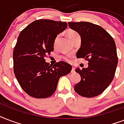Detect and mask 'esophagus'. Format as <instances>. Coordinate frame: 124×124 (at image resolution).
Wrapping results in <instances>:
<instances>
[{"label":"esophagus","mask_w":124,"mask_h":124,"mask_svg":"<svg viewBox=\"0 0 124 124\" xmlns=\"http://www.w3.org/2000/svg\"><path fill=\"white\" fill-rule=\"evenodd\" d=\"M75 72V68L74 67H72V70H71V72Z\"/></svg>","instance_id":"obj_1"}]
</instances>
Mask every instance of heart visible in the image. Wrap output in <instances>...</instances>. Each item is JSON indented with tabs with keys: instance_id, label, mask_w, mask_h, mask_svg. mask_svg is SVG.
Here are the masks:
<instances>
[{
	"instance_id": "heart-1",
	"label": "heart",
	"mask_w": 124,
	"mask_h": 124,
	"mask_svg": "<svg viewBox=\"0 0 124 124\" xmlns=\"http://www.w3.org/2000/svg\"><path fill=\"white\" fill-rule=\"evenodd\" d=\"M78 35V33L76 31H74V30H69V31H68V35H69L70 39L71 38H72L74 36H75V35ZM59 35H57V36L55 37L54 41V46H55V45H57V41H58V40H59ZM65 59H67V60H69V59H70V56H67V57H65Z\"/></svg>"
}]
</instances>
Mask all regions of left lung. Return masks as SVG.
Instances as JSON below:
<instances>
[{
	"instance_id": "obj_1",
	"label": "left lung",
	"mask_w": 124,
	"mask_h": 124,
	"mask_svg": "<svg viewBox=\"0 0 124 124\" xmlns=\"http://www.w3.org/2000/svg\"><path fill=\"white\" fill-rule=\"evenodd\" d=\"M68 24L81 37V47L76 57L89 61L87 68L76 69L81 80L74 86V90L81 96H96L107 89L115 76L118 65L115 42L110 34L98 25L89 22Z\"/></svg>"
}]
</instances>
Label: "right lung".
Returning a JSON list of instances; mask_svg holds the SVG:
<instances>
[{"label":"right lung","instance_id":"add662e5","mask_svg":"<svg viewBox=\"0 0 124 124\" xmlns=\"http://www.w3.org/2000/svg\"><path fill=\"white\" fill-rule=\"evenodd\" d=\"M67 28L66 22L39 19L19 34L13 50V70L21 88L30 96H50L59 78L70 72L69 63L59 61L52 66L45 59L54 51L55 37Z\"/></svg>","mask_w":124,"mask_h":124}]
</instances>
